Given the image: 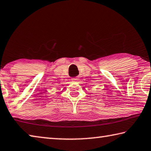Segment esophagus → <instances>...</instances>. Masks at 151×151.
I'll list each match as a JSON object with an SVG mask.
<instances>
[{
  "instance_id": "obj_1",
  "label": "esophagus",
  "mask_w": 151,
  "mask_h": 151,
  "mask_svg": "<svg viewBox=\"0 0 151 151\" xmlns=\"http://www.w3.org/2000/svg\"><path fill=\"white\" fill-rule=\"evenodd\" d=\"M72 80L73 81H78V80H79V78L78 77L73 78H72Z\"/></svg>"
}]
</instances>
